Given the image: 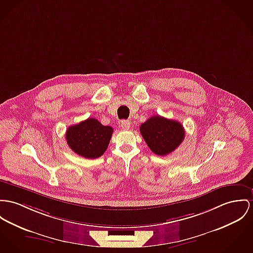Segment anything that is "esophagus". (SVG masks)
Here are the masks:
<instances>
[{"label": "esophagus", "mask_w": 253, "mask_h": 253, "mask_svg": "<svg viewBox=\"0 0 253 253\" xmlns=\"http://www.w3.org/2000/svg\"><path fill=\"white\" fill-rule=\"evenodd\" d=\"M120 126L123 130H129L131 127V122L129 120H122L120 122Z\"/></svg>", "instance_id": "obj_1"}]
</instances>
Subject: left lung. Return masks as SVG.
Instances as JSON below:
<instances>
[{"instance_id": "obj_1", "label": "left lung", "mask_w": 253, "mask_h": 253, "mask_svg": "<svg viewBox=\"0 0 253 253\" xmlns=\"http://www.w3.org/2000/svg\"><path fill=\"white\" fill-rule=\"evenodd\" d=\"M139 132L156 155L166 156L181 144L185 137L183 125L172 119L154 116L139 127Z\"/></svg>"}]
</instances>
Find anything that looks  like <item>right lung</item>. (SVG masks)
Wrapping results in <instances>:
<instances>
[{"label": "right lung", "mask_w": 253, "mask_h": 253, "mask_svg": "<svg viewBox=\"0 0 253 253\" xmlns=\"http://www.w3.org/2000/svg\"><path fill=\"white\" fill-rule=\"evenodd\" d=\"M111 126L102 125L95 118H87L66 131V142L78 155L96 159L104 154L113 135Z\"/></svg>", "instance_id": "obj_1"}]
</instances>
